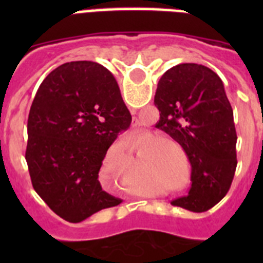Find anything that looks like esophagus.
I'll list each match as a JSON object with an SVG mask.
<instances>
[{
  "label": "esophagus",
  "mask_w": 263,
  "mask_h": 263,
  "mask_svg": "<svg viewBox=\"0 0 263 263\" xmlns=\"http://www.w3.org/2000/svg\"><path fill=\"white\" fill-rule=\"evenodd\" d=\"M132 113H133V115H136V109H132ZM133 126H137V120H133Z\"/></svg>",
  "instance_id": "34e87169"
}]
</instances>
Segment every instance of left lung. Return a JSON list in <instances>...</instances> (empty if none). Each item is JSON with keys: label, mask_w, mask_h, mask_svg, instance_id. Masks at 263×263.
<instances>
[{"label": "left lung", "mask_w": 263, "mask_h": 263, "mask_svg": "<svg viewBox=\"0 0 263 263\" xmlns=\"http://www.w3.org/2000/svg\"><path fill=\"white\" fill-rule=\"evenodd\" d=\"M154 104L160 111L155 126L182 146L191 163L188 195L171 204L211 210L229 191L237 166L233 109L221 79L201 64H178L160 78Z\"/></svg>", "instance_id": "1"}]
</instances>
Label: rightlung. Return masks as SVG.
<instances>
[{
  "mask_svg": "<svg viewBox=\"0 0 263 263\" xmlns=\"http://www.w3.org/2000/svg\"><path fill=\"white\" fill-rule=\"evenodd\" d=\"M132 116L110 71L64 63L43 80L30 108L26 162L36 194L69 222L122 203L104 191L99 171Z\"/></svg>",
  "mask_w": 263,
  "mask_h": 263,
  "instance_id": "add662e5",
  "label": "right lung"
}]
</instances>
